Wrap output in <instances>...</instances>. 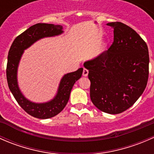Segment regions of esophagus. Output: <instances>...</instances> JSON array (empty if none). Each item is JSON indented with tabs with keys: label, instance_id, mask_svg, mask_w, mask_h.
<instances>
[{
	"label": "esophagus",
	"instance_id": "obj_1",
	"mask_svg": "<svg viewBox=\"0 0 154 154\" xmlns=\"http://www.w3.org/2000/svg\"><path fill=\"white\" fill-rule=\"evenodd\" d=\"M88 71L86 69V68H83V77H86L88 76Z\"/></svg>",
	"mask_w": 154,
	"mask_h": 154
}]
</instances>
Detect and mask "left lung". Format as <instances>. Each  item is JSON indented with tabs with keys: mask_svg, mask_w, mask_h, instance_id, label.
I'll use <instances>...</instances> for the list:
<instances>
[{
	"mask_svg": "<svg viewBox=\"0 0 154 154\" xmlns=\"http://www.w3.org/2000/svg\"><path fill=\"white\" fill-rule=\"evenodd\" d=\"M114 41L107 51L83 66L88 70L93 104L109 114H119L133 106L145 89L149 54L145 42L122 22L108 23Z\"/></svg>",
	"mask_w": 154,
	"mask_h": 154,
	"instance_id": "left-lung-1",
	"label": "left lung"
}]
</instances>
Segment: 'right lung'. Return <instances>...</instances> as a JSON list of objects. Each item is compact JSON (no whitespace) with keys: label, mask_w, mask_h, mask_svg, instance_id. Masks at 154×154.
I'll return each instance as SVG.
<instances>
[{"label":"right lung","mask_w":154,"mask_h":154,"mask_svg":"<svg viewBox=\"0 0 154 154\" xmlns=\"http://www.w3.org/2000/svg\"><path fill=\"white\" fill-rule=\"evenodd\" d=\"M63 32V26L38 23L29 27L15 38L10 48L7 58V79L10 90L21 108L32 117L47 119L57 116L67 104L70 93L77 80L81 77L83 68L74 72L65 74L61 79L57 93L54 99L46 103H33L27 100L20 91L17 80V72L24 50L34 42L45 37L60 35Z\"/></svg>","instance_id":"obj_1"}]
</instances>
